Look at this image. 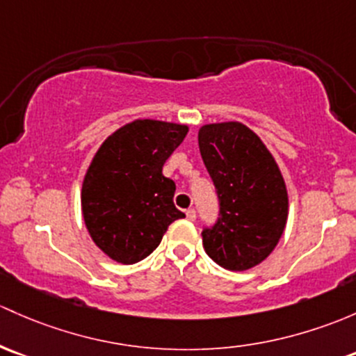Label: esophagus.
I'll return each instance as SVG.
<instances>
[{
	"instance_id": "1",
	"label": "esophagus",
	"mask_w": 356,
	"mask_h": 356,
	"mask_svg": "<svg viewBox=\"0 0 356 356\" xmlns=\"http://www.w3.org/2000/svg\"><path fill=\"white\" fill-rule=\"evenodd\" d=\"M186 216H188V220H191V222H194V220H196V211H194L193 208L186 209Z\"/></svg>"
}]
</instances>
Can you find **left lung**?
Listing matches in <instances>:
<instances>
[{"label":"left lung","mask_w":356,"mask_h":356,"mask_svg":"<svg viewBox=\"0 0 356 356\" xmlns=\"http://www.w3.org/2000/svg\"><path fill=\"white\" fill-rule=\"evenodd\" d=\"M197 143L220 200L218 222L203 230L204 250L230 271L257 266L286 227L282 170L261 138L242 122L201 126Z\"/></svg>","instance_id":"obj_1"}]
</instances>
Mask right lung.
<instances>
[{
    "label": "right lung",
    "mask_w": 356,
    "mask_h": 356,
    "mask_svg": "<svg viewBox=\"0 0 356 356\" xmlns=\"http://www.w3.org/2000/svg\"><path fill=\"white\" fill-rule=\"evenodd\" d=\"M188 131L177 122L136 119L93 155L81 184V213L92 241L115 263L145 259L168 225L186 216L175 208V184L162 167Z\"/></svg>",
    "instance_id": "1"
}]
</instances>
